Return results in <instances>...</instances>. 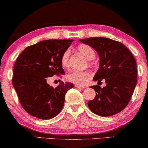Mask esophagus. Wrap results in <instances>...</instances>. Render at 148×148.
Segmentation results:
<instances>
[{
  "mask_svg": "<svg viewBox=\"0 0 148 148\" xmlns=\"http://www.w3.org/2000/svg\"><path fill=\"white\" fill-rule=\"evenodd\" d=\"M75 87H76V88H80V89H82V88H86L84 86H79V85H75Z\"/></svg>",
  "mask_w": 148,
  "mask_h": 148,
  "instance_id": "obj_1",
  "label": "esophagus"
}]
</instances>
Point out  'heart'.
Returning <instances> with one entry per match:
<instances>
[{
    "label": "heart",
    "instance_id": "b5f03b06",
    "mask_svg": "<svg viewBox=\"0 0 148 148\" xmlns=\"http://www.w3.org/2000/svg\"><path fill=\"white\" fill-rule=\"evenodd\" d=\"M78 51L88 60H92L95 58V52L91 46L87 45H81L78 47ZM70 51L66 50L61 56V64L63 68H68L69 65ZM92 74L88 71H77L74 70L68 74L66 79L76 85L84 86L86 84L88 80L91 78Z\"/></svg>",
    "mask_w": 148,
    "mask_h": 148
}]
</instances>
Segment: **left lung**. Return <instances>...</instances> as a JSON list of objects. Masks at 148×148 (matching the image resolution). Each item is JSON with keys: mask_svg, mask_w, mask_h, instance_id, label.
<instances>
[{"mask_svg": "<svg viewBox=\"0 0 148 148\" xmlns=\"http://www.w3.org/2000/svg\"><path fill=\"white\" fill-rule=\"evenodd\" d=\"M98 52L99 69L94 81L105 80L106 86H92L96 92L94 100L88 102L90 110L103 117L116 114L127 106L137 83V65L135 58L126 46L114 40L94 37L81 39Z\"/></svg>", "mask_w": 148, "mask_h": 148, "instance_id": "left-lung-1", "label": "left lung"}]
</instances>
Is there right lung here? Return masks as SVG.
<instances>
[{
    "instance_id": "add662e5",
    "label": "right lung",
    "mask_w": 148,
    "mask_h": 148,
    "mask_svg": "<svg viewBox=\"0 0 148 148\" xmlns=\"http://www.w3.org/2000/svg\"><path fill=\"white\" fill-rule=\"evenodd\" d=\"M73 40H46L26 48L13 68L12 85L25 111L41 120L58 115L64 104L65 94L74 87L61 82L54 88L46 78L64 74L61 56Z\"/></svg>"
}]
</instances>
